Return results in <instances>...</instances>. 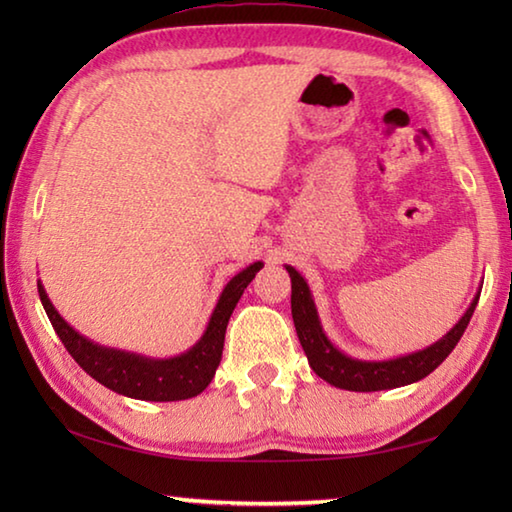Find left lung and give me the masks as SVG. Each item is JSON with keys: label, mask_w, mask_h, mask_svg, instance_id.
Returning a JSON list of instances; mask_svg holds the SVG:
<instances>
[{"label": "left lung", "mask_w": 512, "mask_h": 512, "mask_svg": "<svg viewBox=\"0 0 512 512\" xmlns=\"http://www.w3.org/2000/svg\"><path fill=\"white\" fill-rule=\"evenodd\" d=\"M287 271L291 275L293 325H296L298 339L302 350L307 354L309 366L314 368L316 375L320 379H325L327 384L357 393L388 391V388H400L427 377L429 372L436 370L440 363L449 357V352H452L456 348V343L461 341L465 327L474 314L476 302H479V293H476L470 309L465 311L463 318L449 329L443 339L429 345V348L388 361H361L348 357V354H343L339 348H334V345L329 343L323 327H320L318 311L305 277H302L293 266H287Z\"/></svg>", "instance_id": "left-lung-1"}]
</instances>
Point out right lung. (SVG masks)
<instances>
[{"label":"right lung","mask_w":512,"mask_h":512,"mask_svg":"<svg viewBox=\"0 0 512 512\" xmlns=\"http://www.w3.org/2000/svg\"><path fill=\"white\" fill-rule=\"evenodd\" d=\"M262 266V262L250 264L225 284L201 341L194 348H189L187 352L171 359H151L135 352L103 348V345L85 339L72 325H67V320L51 305L40 280L38 293L42 307H45L60 341H63L67 352L72 354L74 361L92 379H97L99 384L119 395L133 397V400L176 402L189 400V397L203 393L207 384L212 381L214 372L221 363L228 320L237 307L241 293L253 282V277Z\"/></svg>","instance_id":"obj_1"}]
</instances>
